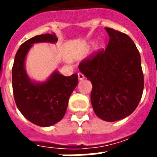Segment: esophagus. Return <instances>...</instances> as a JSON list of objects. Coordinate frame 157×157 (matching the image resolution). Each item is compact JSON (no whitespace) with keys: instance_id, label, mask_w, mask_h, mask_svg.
<instances>
[{"instance_id":"34e87169","label":"esophagus","mask_w":157,"mask_h":157,"mask_svg":"<svg viewBox=\"0 0 157 157\" xmlns=\"http://www.w3.org/2000/svg\"><path fill=\"white\" fill-rule=\"evenodd\" d=\"M78 78L79 80H83L85 78V76H84L83 74L81 73V72H79L78 73Z\"/></svg>"}]
</instances>
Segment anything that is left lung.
Returning <instances> with one entry per match:
<instances>
[{
    "label": "left lung",
    "instance_id": "1",
    "mask_svg": "<svg viewBox=\"0 0 157 157\" xmlns=\"http://www.w3.org/2000/svg\"><path fill=\"white\" fill-rule=\"evenodd\" d=\"M109 41L79 64V70L91 81V103L95 114L106 121L128 117L141 100L144 77L141 57L125 33L106 28Z\"/></svg>",
    "mask_w": 157,
    "mask_h": 157
}]
</instances>
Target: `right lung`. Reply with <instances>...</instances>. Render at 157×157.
Returning a JSON list of instances; mask_svg holds the SVG:
<instances>
[{"instance_id":"right-lung-1","label":"right lung","mask_w":157,"mask_h":157,"mask_svg":"<svg viewBox=\"0 0 157 157\" xmlns=\"http://www.w3.org/2000/svg\"><path fill=\"white\" fill-rule=\"evenodd\" d=\"M55 33L37 35L26 40L16 53L12 67L13 98L18 110L25 118L39 126L47 127L63 119L68 99L78 84V75L64 76L55 71L45 83L36 84L28 78L24 61L34 43L56 42Z\"/></svg>"}]
</instances>
